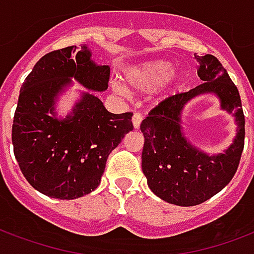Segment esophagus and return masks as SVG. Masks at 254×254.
I'll return each instance as SVG.
<instances>
[{
	"label": "esophagus",
	"mask_w": 254,
	"mask_h": 254,
	"mask_svg": "<svg viewBox=\"0 0 254 254\" xmlns=\"http://www.w3.org/2000/svg\"><path fill=\"white\" fill-rule=\"evenodd\" d=\"M141 121H142V116L140 113H134L133 114V118H132V122H133V127L134 129H138L140 125H141Z\"/></svg>",
	"instance_id": "34e87169"
}]
</instances>
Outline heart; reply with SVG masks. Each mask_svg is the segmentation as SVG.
Returning a JSON list of instances; mask_svg holds the SVG:
<instances>
[{
	"label": "heart",
	"instance_id": "obj_1",
	"mask_svg": "<svg viewBox=\"0 0 254 254\" xmlns=\"http://www.w3.org/2000/svg\"><path fill=\"white\" fill-rule=\"evenodd\" d=\"M122 80L127 89L138 93H148L155 89L159 97L167 98L179 89L183 82V74L174 71V64L171 62L146 60L125 69ZM112 89L117 94L125 91L118 82H113Z\"/></svg>",
	"mask_w": 254,
	"mask_h": 254
}]
</instances>
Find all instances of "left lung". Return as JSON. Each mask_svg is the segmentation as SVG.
I'll return each instance as SVG.
<instances>
[{
    "label": "left lung",
    "instance_id": "1",
    "mask_svg": "<svg viewBox=\"0 0 254 254\" xmlns=\"http://www.w3.org/2000/svg\"><path fill=\"white\" fill-rule=\"evenodd\" d=\"M195 59L203 83L164 99L140 125L144 134L141 167L148 187L165 202L185 207L203 203L229 185L240 164L245 140V117L236 84L215 56L195 55ZM203 93H214L221 108L238 124L233 144L217 155L191 144L181 125L185 105Z\"/></svg>",
    "mask_w": 254,
    "mask_h": 254
}]
</instances>
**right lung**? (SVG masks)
<instances>
[{
  "label": "right lung",
  "instance_id": "add662e5",
  "mask_svg": "<svg viewBox=\"0 0 254 254\" xmlns=\"http://www.w3.org/2000/svg\"><path fill=\"white\" fill-rule=\"evenodd\" d=\"M110 67L91 59L86 44L52 51L28 75L12 127L16 160L28 183L56 199H76L101 183L109 155L133 130V113H109L93 93L108 90ZM78 81L88 90L65 118L59 95Z\"/></svg>",
  "mask_w": 254,
  "mask_h": 254
}]
</instances>
